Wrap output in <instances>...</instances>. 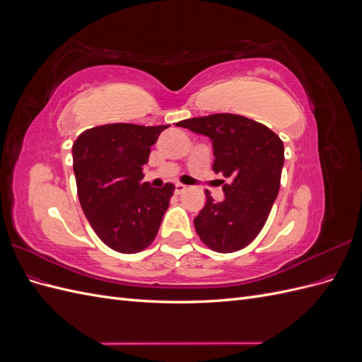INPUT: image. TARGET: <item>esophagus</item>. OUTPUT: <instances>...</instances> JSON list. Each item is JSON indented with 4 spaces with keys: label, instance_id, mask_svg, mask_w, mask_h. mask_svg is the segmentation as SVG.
Instances as JSON below:
<instances>
[{
    "label": "esophagus",
    "instance_id": "34e87169",
    "mask_svg": "<svg viewBox=\"0 0 362 362\" xmlns=\"http://www.w3.org/2000/svg\"><path fill=\"white\" fill-rule=\"evenodd\" d=\"M185 190H187V185H184V184H181V182L175 184V193H177V194H181V193H184Z\"/></svg>",
    "mask_w": 362,
    "mask_h": 362
}]
</instances>
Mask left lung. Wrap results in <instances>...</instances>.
<instances>
[{
    "label": "left lung",
    "mask_w": 362,
    "mask_h": 362,
    "mask_svg": "<svg viewBox=\"0 0 362 362\" xmlns=\"http://www.w3.org/2000/svg\"><path fill=\"white\" fill-rule=\"evenodd\" d=\"M178 127L213 141V170L229 180L225 199L206 202L194 217V229L205 246L221 254L246 247L264 226L279 193L284 144L270 128L249 117L217 113L181 120Z\"/></svg>",
    "instance_id": "obj_1"
}]
</instances>
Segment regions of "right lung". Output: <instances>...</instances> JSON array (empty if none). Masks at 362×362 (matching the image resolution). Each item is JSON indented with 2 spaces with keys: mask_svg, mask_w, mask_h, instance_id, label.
Returning a JSON list of instances; mask_svg holds the SVG:
<instances>
[{
  "mask_svg": "<svg viewBox=\"0 0 362 362\" xmlns=\"http://www.w3.org/2000/svg\"><path fill=\"white\" fill-rule=\"evenodd\" d=\"M169 125L108 124L86 129L72 146L76 190L96 235L120 254L146 249L158 233L175 185L144 180L151 146Z\"/></svg>",
  "mask_w": 362,
  "mask_h": 362,
  "instance_id": "1",
  "label": "right lung"
}]
</instances>
